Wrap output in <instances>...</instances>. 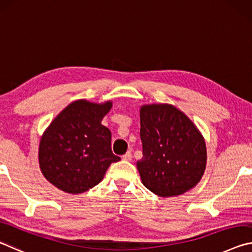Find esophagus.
I'll return each instance as SVG.
<instances>
[{"label":"esophagus","instance_id":"34e87169","mask_svg":"<svg viewBox=\"0 0 252 252\" xmlns=\"http://www.w3.org/2000/svg\"><path fill=\"white\" fill-rule=\"evenodd\" d=\"M131 158H133V155H131V152H127L126 154H124L123 155V159H125V160H130Z\"/></svg>","mask_w":252,"mask_h":252}]
</instances>
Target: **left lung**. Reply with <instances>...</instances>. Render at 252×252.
<instances>
[{"label": "left lung", "mask_w": 252, "mask_h": 252, "mask_svg": "<svg viewBox=\"0 0 252 252\" xmlns=\"http://www.w3.org/2000/svg\"><path fill=\"white\" fill-rule=\"evenodd\" d=\"M143 158L137 170L145 187L158 196H175L199 183L205 170L203 137L182 111L171 105L141 109Z\"/></svg>", "instance_id": "left-lung-1"}]
</instances>
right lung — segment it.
Wrapping results in <instances>:
<instances>
[{
    "mask_svg": "<svg viewBox=\"0 0 252 252\" xmlns=\"http://www.w3.org/2000/svg\"><path fill=\"white\" fill-rule=\"evenodd\" d=\"M111 102L77 100L53 119L40 142L39 163L49 182L67 193H82L100 182L121 158L111 151V133L101 125Z\"/></svg>",
    "mask_w": 252,
    "mask_h": 252,
    "instance_id": "right-lung-1",
    "label": "right lung"
}]
</instances>
